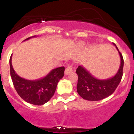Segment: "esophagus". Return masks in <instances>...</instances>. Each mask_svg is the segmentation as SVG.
<instances>
[{"label":"esophagus","instance_id":"esophagus-1","mask_svg":"<svg viewBox=\"0 0 134 134\" xmlns=\"http://www.w3.org/2000/svg\"><path fill=\"white\" fill-rule=\"evenodd\" d=\"M72 72V65H70L69 67H67V68L65 69V75H69L70 73Z\"/></svg>","mask_w":134,"mask_h":134}]
</instances>
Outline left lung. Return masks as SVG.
I'll return each mask as SVG.
<instances>
[{
  "label": "left lung",
  "mask_w": 134,
  "mask_h": 134,
  "mask_svg": "<svg viewBox=\"0 0 134 134\" xmlns=\"http://www.w3.org/2000/svg\"><path fill=\"white\" fill-rule=\"evenodd\" d=\"M121 58V65L116 75L106 80H99L94 78L83 66H78L76 72L78 75L77 92L83 99L98 101L111 95L119 84L123 75L124 60L122 55L115 43Z\"/></svg>",
  "instance_id": "8db88e82"
}]
</instances>
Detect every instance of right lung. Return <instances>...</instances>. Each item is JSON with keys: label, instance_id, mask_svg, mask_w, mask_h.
<instances>
[{"label": "right lung", "instance_id": "1", "mask_svg": "<svg viewBox=\"0 0 134 134\" xmlns=\"http://www.w3.org/2000/svg\"><path fill=\"white\" fill-rule=\"evenodd\" d=\"M36 36H32V37ZM32 37L26 39L28 40ZM12 56L9 59L10 75L16 91L19 95L30 104L43 105L52 97L56 90L57 84L64 76V67L52 69L44 78L36 80H28L23 78L15 73L12 64Z\"/></svg>", "mask_w": 134, "mask_h": 134}]
</instances>
